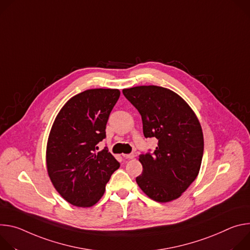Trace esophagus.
I'll use <instances>...</instances> for the list:
<instances>
[{
  "instance_id": "esophagus-1",
  "label": "esophagus",
  "mask_w": 250,
  "mask_h": 250,
  "mask_svg": "<svg viewBox=\"0 0 250 250\" xmlns=\"http://www.w3.org/2000/svg\"><path fill=\"white\" fill-rule=\"evenodd\" d=\"M123 157L125 159H133L135 157L134 154H123Z\"/></svg>"
}]
</instances>
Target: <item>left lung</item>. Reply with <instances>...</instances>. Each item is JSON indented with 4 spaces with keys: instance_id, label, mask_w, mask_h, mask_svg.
Instances as JSON below:
<instances>
[{
    "instance_id": "obj_1",
    "label": "left lung",
    "mask_w": 250,
    "mask_h": 250,
    "mask_svg": "<svg viewBox=\"0 0 250 250\" xmlns=\"http://www.w3.org/2000/svg\"><path fill=\"white\" fill-rule=\"evenodd\" d=\"M122 92L141 114L144 136L158 139L152 155H140L143 172L136 178L138 186L159 203L180 198L201 169L204 135L197 115L168 88L143 85Z\"/></svg>"
}]
</instances>
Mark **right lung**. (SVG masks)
I'll use <instances>...</instances> for the list:
<instances>
[{
    "label": "right lung",
    "instance_id": "right-lung-1",
    "mask_svg": "<svg viewBox=\"0 0 250 250\" xmlns=\"http://www.w3.org/2000/svg\"><path fill=\"white\" fill-rule=\"evenodd\" d=\"M118 89H88L71 97L51 126L46 145L48 177L60 195L79 208L94 206L120 164L107 148L96 152L119 99Z\"/></svg>",
    "mask_w": 250,
    "mask_h": 250
}]
</instances>
